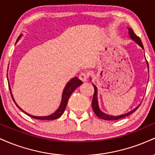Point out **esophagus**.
<instances>
[{
  "mask_svg": "<svg viewBox=\"0 0 155 155\" xmlns=\"http://www.w3.org/2000/svg\"><path fill=\"white\" fill-rule=\"evenodd\" d=\"M79 79H80V80H81L83 82H85V81H87V79H88L87 74H85V73H82V74H81L79 75Z\"/></svg>",
  "mask_w": 155,
  "mask_h": 155,
  "instance_id": "34e87169",
  "label": "esophagus"
}]
</instances>
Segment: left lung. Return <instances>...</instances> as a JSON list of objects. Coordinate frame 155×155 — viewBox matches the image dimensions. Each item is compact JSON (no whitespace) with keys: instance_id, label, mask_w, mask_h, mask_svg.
<instances>
[{"instance_id":"left-lung-1","label":"left lung","mask_w":155,"mask_h":155,"mask_svg":"<svg viewBox=\"0 0 155 155\" xmlns=\"http://www.w3.org/2000/svg\"><path fill=\"white\" fill-rule=\"evenodd\" d=\"M128 31H129L128 33H129L130 37V38H132L133 41H136V43L138 44V45H139L140 47L143 49V44H142L141 41H140L139 37L137 36V35L135 34V33L133 32V31L131 29V28H129ZM147 67H148V71H149V65H148V62L147 61ZM93 87H94V90H95V92H94L93 98H92V109H93L94 112H95L96 116H97V117H99V118L103 119V120H120V119L124 118V117L128 116V115L130 114L133 113V112H134L135 111H136V110L138 109V108L140 106V104L139 105V106H137L136 108H135L134 109L132 110V111L128 112V113L124 114H122V115H120V116H111V115L106 114H105L103 111H101L100 108H99L98 101H97V87H96V86H95V85H93Z\"/></svg>"}]
</instances>
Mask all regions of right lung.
Masks as SVG:
<instances>
[{
    "label": "right lung",
    "instance_id": "obj_1",
    "mask_svg": "<svg viewBox=\"0 0 155 155\" xmlns=\"http://www.w3.org/2000/svg\"><path fill=\"white\" fill-rule=\"evenodd\" d=\"M21 36H22V35H19V38H17V41H18L19 39L21 38ZM17 42H16V43H17ZM7 78H8V76H7ZM81 84H82V81H81L80 79H78L77 77H74V78H73L72 79H71L70 81H69V82H68V84H66V86L65 87V88H64V90H63V95H62L61 103H60V105L59 108H58V110H57V111H55L54 113H53L52 114L49 115V116H46V117H35V116H32V115L26 113L25 111H23L22 108H19L18 105L16 104L15 99H14V97H13V95H12V91H11V87H10L9 84H8V87H9V90H10V92H11V95H12V99H13L14 102L15 103L16 106H17V107H18V108H19V109L22 110V111L23 112H25V113L26 114H28V116H30L31 117H33V118L36 119V120H55V119L59 118L60 117H61V115L63 114V112L65 111V107H66L67 104H68V99H69V97H70V96L71 95L72 92H74V90H75L78 87L80 86V85H81Z\"/></svg>",
    "mask_w": 155,
    "mask_h": 155
}]
</instances>
